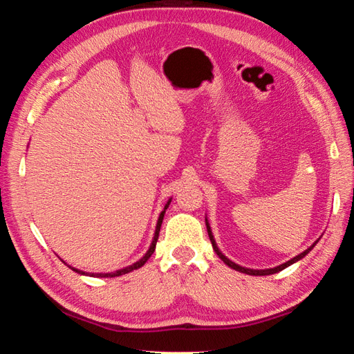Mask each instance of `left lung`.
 I'll use <instances>...</instances> for the list:
<instances>
[{
    "label": "left lung",
    "mask_w": 354,
    "mask_h": 354,
    "mask_svg": "<svg viewBox=\"0 0 354 354\" xmlns=\"http://www.w3.org/2000/svg\"><path fill=\"white\" fill-rule=\"evenodd\" d=\"M206 227H207V234H209V239H211V243H212V248H214V251L215 253H217V256L220 257L221 261H223L227 267H231V268H234V270H237V272H242V273H247V274H253V277H266V274H273V273H278V272H281V270H284V268H287L289 266H292V263H295V262H298L299 259H303L304 256H306L310 250H313L314 247H315V243L319 242H314L313 245H310V247L308 248V250H304L303 253H299L298 256H295V257H292L290 261H287V262H284V263H281V266H278V267H273V268H263V270H254V268H248V267H242V266H239V263H236V262H232L231 259H227V257L221 253L220 251V248L217 247V242H215V239H214V234H212V230H211V226H209V221H207V218H206Z\"/></svg>",
    "instance_id": "left-lung-1"
}]
</instances>
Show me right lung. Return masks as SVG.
I'll use <instances>...</instances> for the list:
<instances>
[{"label":"right lung","instance_id":"1","mask_svg":"<svg viewBox=\"0 0 354 354\" xmlns=\"http://www.w3.org/2000/svg\"><path fill=\"white\" fill-rule=\"evenodd\" d=\"M170 201H171V198L167 201V205L164 206V211L159 214V218H158V223H156V230H154V236H153V241H151V245H149V248H148V251L145 254H143L139 261L137 262H134V263H131V266H128V267H123V268H120V270H115V272H111V273H88V272H82V270H77V268H75V267H71V266H67L71 268V270L73 272H76V273H80V274H88V277H93V278H115V277H122V274H127V273H129V272H133V270H137V268H140L143 263H145L149 257H151V254L154 253V250H156V243H158V237H159V231H160V225H162V220H164V215H165V211H167V207H169V205H170ZM64 262V261H62ZM65 263V262H64Z\"/></svg>","mask_w":354,"mask_h":354}]
</instances>
